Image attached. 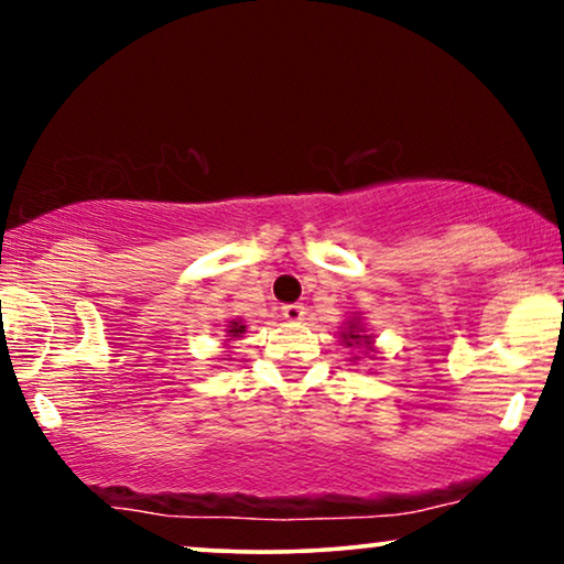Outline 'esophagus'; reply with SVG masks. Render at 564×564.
Returning <instances> with one entry per match:
<instances>
[{
  "label": "esophagus",
  "instance_id": "esophagus-1",
  "mask_svg": "<svg viewBox=\"0 0 564 564\" xmlns=\"http://www.w3.org/2000/svg\"><path fill=\"white\" fill-rule=\"evenodd\" d=\"M282 315L288 318L290 323H300L305 318V305L303 303H292V305H284L282 307Z\"/></svg>",
  "mask_w": 564,
  "mask_h": 564
}]
</instances>
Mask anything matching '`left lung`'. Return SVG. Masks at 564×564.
Here are the masks:
<instances>
[{
	"label": "left lung",
	"instance_id": "left-lung-1",
	"mask_svg": "<svg viewBox=\"0 0 564 564\" xmlns=\"http://www.w3.org/2000/svg\"><path fill=\"white\" fill-rule=\"evenodd\" d=\"M338 338H341V344L346 346V349L361 351L369 359L377 357L375 336L367 334V328H365V323H361V315L359 313H351V318L344 323L341 330H338ZM359 359L361 357H351L349 361H359Z\"/></svg>",
	"mask_w": 564,
	"mask_h": 564
}]
</instances>
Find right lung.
Returning <instances> with one entry per match:
<instances>
[{"mask_svg": "<svg viewBox=\"0 0 564 564\" xmlns=\"http://www.w3.org/2000/svg\"><path fill=\"white\" fill-rule=\"evenodd\" d=\"M223 334H226V338H223V346H226V357L230 359V349H234V341H238L246 334V326L241 318H234V321H226V328H223Z\"/></svg>", "mask_w": 564, "mask_h": 564, "instance_id": "right-lung-1", "label": "right lung"}]
</instances>
